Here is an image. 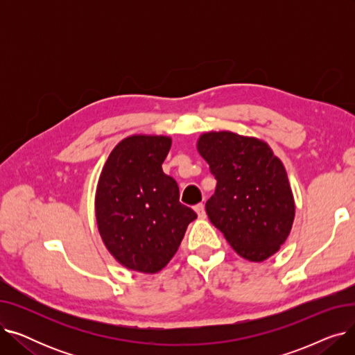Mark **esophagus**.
I'll return each instance as SVG.
<instances>
[{
    "label": "esophagus",
    "instance_id": "1",
    "mask_svg": "<svg viewBox=\"0 0 355 355\" xmlns=\"http://www.w3.org/2000/svg\"><path fill=\"white\" fill-rule=\"evenodd\" d=\"M198 218H206V209H204V204H197L194 207Z\"/></svg>",
    "mask_w": 355,
    "mask_h": 355
}]
</instances>
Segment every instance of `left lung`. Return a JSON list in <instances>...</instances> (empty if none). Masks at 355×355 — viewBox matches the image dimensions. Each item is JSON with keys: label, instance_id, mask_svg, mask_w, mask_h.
Masks as SVG:
<instances>
[{"label": "left lung", "instance_id": "1", "mask_svg": "<svg viewBox=\"0 0 355 355\" xmlns=\"http://www.w3.org/2000/svg\"><path fill=\"white\" fill-rule=\"evenodd\" d=\"M197 151L217 180L206 202L210 221L237 254L263 262L285 243L295 218L282 161L265 141L230 130L200 135Z\"/></svg>", "mask_w": 355, "mask_h": 355}]
</instances>
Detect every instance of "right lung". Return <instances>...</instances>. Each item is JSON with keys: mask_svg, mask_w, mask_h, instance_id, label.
I'll list each match as a JSON object with an SVG mask.
<instances>
[{"mask_svg": "<svg viewBox=\"0 0 355 355\" xmlns=\"http://www.w3.org/2000/svg\"><path fill=\"white\" fill-rule=\"evenodd\" d=\"M170 148V137H128L102 168L95 196L98 230L109 253L126 269H164L197 218L180 202L175 180L162 171Z\"/></svg>", "mask_w": 355, "mask_h": 355, "instance_id": "obj_1", "label": "right lung"}]
</instances>
